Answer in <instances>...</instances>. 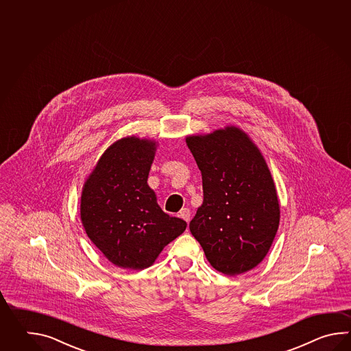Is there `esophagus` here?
Masks as SVG:
<instances>
[{
	"instance_id": "1",
	"label": "esophagus",
	"mask_w": 351,
	"mask_h": 351,
	"mask_svg": "<svg viewBox=\"0 0 351 351\" xmlns=\"http://www.w3.org/2000/svg\"><path fill=\"white\" fill-rule=\"evenodd\" d=\"M179 217L182 218V219H184L186 223L189 222V219H191V210L188 208H182L180 209V212H179Z\"/></svg>"
}]
</instances>
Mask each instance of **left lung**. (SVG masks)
<instances>
[{"label": "left lung", "instance_id": "1", "mask_svg": "<svg viewBox=\"0 0 351 351\" xmlns=\"http://www.w3.org/2000/svg\"><path fill=\"white\" fill-rule=\"evenodd\" d=\"M186 142L203 184L191 233L217 271L234 276L254 269L269 252L280 223L269 167L239 128L188 136Z\"/></svg>", "mask_w": 351, "mask_h": 351}]
</instances>
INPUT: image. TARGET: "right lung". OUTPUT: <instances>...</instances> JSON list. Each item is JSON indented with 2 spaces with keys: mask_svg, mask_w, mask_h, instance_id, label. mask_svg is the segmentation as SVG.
Segmentation results:
<instances>
[{
  "mask_svg": "<svg viewBox=\"0 0 351 351\" xmlns=\"http://www.w3.org/2000/svg\"><path fill=\"white\" fill-rule=\"evenodd\" d=\"M156 143L135 136L114 143L99 159L82 194L80 215L88 237L121 269L156 261L186 223L158 206L147 180Z\"/></svg>",
  "mask_w": 351,
  "mask_h": 351,
  "instance_id": "1",
  "label": "right lung"
}]
</instances>
